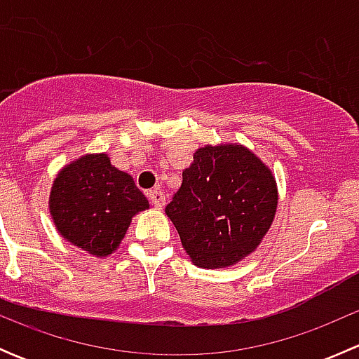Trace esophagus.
Segmentation results:
<instances>
[{
	"instance_id": "1",
	"label": "esophagus",
	"mask_w": 359,
	"mask_h": 359,
	"mask_svg": "<svg viewBox=\"0 0 359 359\" xmlns=\"http://www.w3.org/2000/svg\"><path fill=\"white\" fill-rule=\"evenodd\" d=\"M147 196H149V200L154 205V208L159 210L165 206V194H163L161 191H158V189L149 191V193H147Z\"/></svg>"
}]
</instances>
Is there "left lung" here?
<instances>
[{
    "instance_id": "obj_1",
    "label": "left lung",
    "mask_w": 359,
    "mask_h": 359,
    "mask_svg": "<svg viewBox=\"0 0 359 359\" xmlns=\"http://www.w3.org/2000/svg\"><path fill=\"white\" fill-rule=\"evenodd\" d=\"M278 208L269 166L241 144L203 146L165 213L194 266L220 269L255 252Z\"/></svg>"
}]
</instances>
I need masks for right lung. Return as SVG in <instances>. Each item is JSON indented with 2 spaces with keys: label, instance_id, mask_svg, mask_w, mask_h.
I'll use <instances>...</instances> for the list:
<instances>
[{
  "label": "right lung",
  "instance_id": "obj_1",
  "mask_svg": "<svg viewBox=\"0 0 359 359\" xmlns=\"http://www.w3.org/2000/svg\"><path fill=\"white\" fill-rule=\"evenodd\" d=\"M48 208L64 240L102 259L119 248L132 219L149 208V201L106 153H93L59 170Z\"/></svg>",
  "mask_w": 359,
  "mask_h": 359
}]
</instances>
